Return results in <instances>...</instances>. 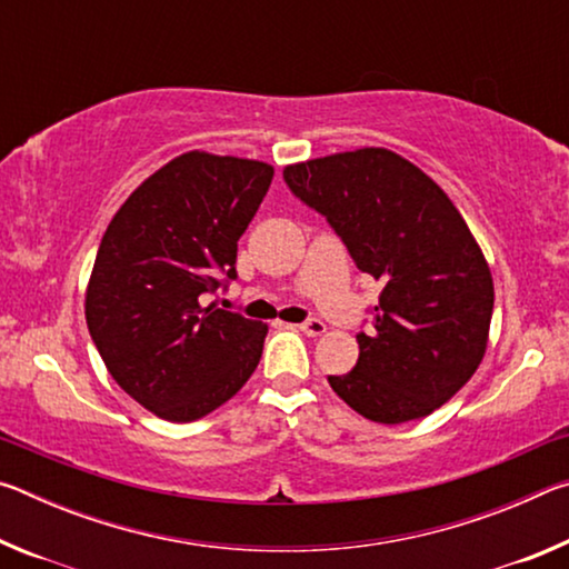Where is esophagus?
<instances>
[{
  "label": "esophagus",
  "mask_w": 569,
  "mask_h": 569,
  "mask_svg": "<svg viewBox=\"0 0 569 569\" xmlns=\"http://www.w3.org/2000/svg\"><path fill=\"white\" fill-rule=\"evenodd\" d=\"M298 329H301L306 336H321V333H326V323L319 319H308L298 326Z\"/></svg>",
  "instance_id": "1"
}]
</instances>
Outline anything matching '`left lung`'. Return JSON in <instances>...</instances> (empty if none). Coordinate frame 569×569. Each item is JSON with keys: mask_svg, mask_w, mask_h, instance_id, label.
I'll list each match as a JSON object with an SVG mask.
<instances>
[{"mask_svg": "<svg viewBox=\"0 0 569 569\" xmlns=\"http://www.w3.org/2000/svg\"><path fill=\"white\" fill-rule=\"evenodd\" d=\"M286 186L321 213L356 268L381 283L359 361L329 377L361 417L403 423L439 409L485 359L495 283L465 218L427 172L387 148L296 162Z\"/></svg>", "mask_w": 569, "mask_h": 569, "instance_id": "left-lung-1", "label": "left lung"}]
</instances>
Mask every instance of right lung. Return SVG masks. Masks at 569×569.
Segmentation results:
<instances>
[{"mask_svg":"<svg viewBox=\"0 0 569 569\" xmlns=\"http://www.w3.org/2000/svg\"><path fill=\"white\" fill-rule=\"evenodd\" d=\"M271 180L268 162L192 150L152 172L104 230L84 319L110 377L160 419L206 417L261 361L268 326L206 296L238 276V238Z\"/></svg>","mask_w":569,"mask_h":569,"instance_id":"add662e5","label":"right lung"}]
</instances>
